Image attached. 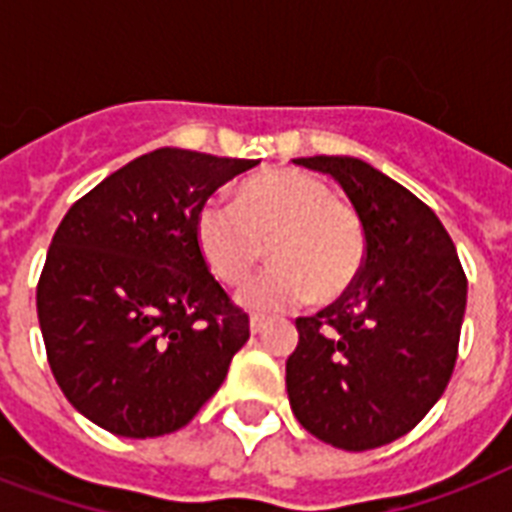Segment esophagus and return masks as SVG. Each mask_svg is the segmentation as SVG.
Masks as SVG:
<instances>
[{"mask_svg": "<svg viewBox=\"0 0 512 512\" xmlns=\"http://www.w3.org/2000/svg\"><path fill=\"white\" fill-rule=\"evenodd\" d=\"M265 316L263 313H252V316H249V329H252V335H257V332H260V329L265 327Z\"/></svg>", "mask_w": 512, "mask_h": 512, "instance_id": "1", "label": "esophagus"}]
</instances>
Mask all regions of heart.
I'll list each match as a JSON object with an SVG mask.
<instances>
[{"label": "heart", "mask_w": 512, "mask_h": 512, "mask_svg": "<svg viewBox=\"0 0 512 512\" xmlns=\"http://www.w3.org/2000/svg\"><path fill=\"white\" fill-rule=\"evenodd\" d=\"M196 241L209 271L239 287L268 255L273 265L241 300L257 311H281L316 300H337L364 271L366 225L358 209L311 172H263L244 180L236 201L209 199L196 215Z\"/></svg>", "instance_id": "heart-1"}]
</instances>
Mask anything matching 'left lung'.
Instances as JSON below:
<instances>
[{
	"label": "left lung",
	"mask_w": 512,
	"mask_h": 512,
	"mask_svg": "<svg viewBox=\"0 0 512 512\" xmlns=\"http://www.w3.org/2000/svg\"><path fill=\"white\" fill-rule=\"evenodd\" d=\"M295 164L348 193L366 225V263L345 295L295 321L289 404L324 444L366 452L406 436L452 380L468 279L441 220L404 185L350 156Z\"/></svg>",
	"instance_id": "1"
}]
</instances>
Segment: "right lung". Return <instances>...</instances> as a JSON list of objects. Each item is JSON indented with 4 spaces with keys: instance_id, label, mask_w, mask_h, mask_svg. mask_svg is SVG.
Wrapping results in <instances>:
<instances>
[{
    "instance_id": "right-lung-1",
    "label": "right lung",
    "mask_w": 512,
    "mask_h": 512,
    "mask_svg": "<svg viewBox=\"0 0 512 512\" xmlns=\"http://www.w3.org/2000/svg\"><path fill=\"white\" fill-rule=\"evenodd\" d=\"M255 164L156 148L60 220L36 284L39 327L63 396L108 433L188 425L249 340V316L201 255L196 215Z\"/></svg>"
}]
</instances>
